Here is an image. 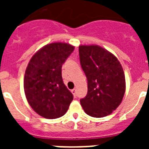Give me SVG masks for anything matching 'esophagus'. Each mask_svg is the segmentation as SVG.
Instances as JSON below:
<instances>
[{
	"label": "esophagus",
	"mask_w": 149,
	"mask_h": 149,
	"mask_svg": "<svg viewBox=\"0 0 149 149\" xmlns=\"http://www.w3.org/2000/svg\"><path fill=\"white\" fill-rule=\"evenodd\" d=\"M71 92H72V93L73 94V95L74 96V97H76V89H73L71 90Z\"/></svg>",
	"instance_id": "34e87169"
}]
</instances>
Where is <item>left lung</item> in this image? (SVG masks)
Wrapping results in <instances>:
<instances>
[{"mask_svg": "<svg viewBox=\"0 0 149 149\" xmlns=\"http://www.w3.org/2000/svg\"><path fill=\"white\" fill-rule=\"evenodd\" d=\"M79 56L86 74L88 92L80 100L87 115H110L119 107L125 92V77L118 59L98 45L79 46Z\"/></svg>", "mask_w": 149, "mask_h": 149, "instance_id": "8db88e82", "label": "left lung"}]
</instances>
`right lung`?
<instances>
[{
	"label": "right lung",
	"mask_w": 149,
	"mask_h": 149,
	"mask_svg": "<svg viewBox=\"0 0 149 149\" xmlns=\"http://www.w3.org/2000/svg\"><path fill=\"white\" fill-rule=\"evenodd\" d=\"M74 49L66 43L46 45L32 56L26 68V98L33 110L46 119L63 116L73 100L63 81L62 65Z\"/></svg>",
	"instance_id": "obj_1"
}]
</instances>
